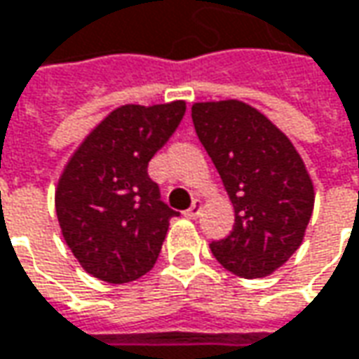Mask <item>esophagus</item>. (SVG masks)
I'll return each mask as SVG.
<instances>
[{"mask_svg": "<svg viewBox=\"0 0 359 359\" xmlns=\"http://www.w3.org/2000/svg\"><path fill=\"white\" fill-rule=\"evenodd\" d=\"M200 214H201V200H194V203H191V208L186 212V215L189 217V219H196Z\"/></svg>", "mask_w": 359, "mask_h": 359, "instance_id": "1", "label": "esophagus"}]
</instances>
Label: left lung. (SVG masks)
<instances>
[{
  "mask_svg": "<svg viewBox=\"0 0 359 359\" xmlns=\"http://www.w3.org/2000/svg\"><path fill=\"white\" fill-rule=\"evenodd\" d=\"M191 119L236 212L212 254L240 278H266L302 245L310 224L316 194L306 163L282 130L243 102L194 104Z\"/></svg>",
  "mask_w": 359,
  "mask_h": 359,
  "instance_id": "1",
  "label": "left lung"
}]
</instances>
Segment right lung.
I'll list each match as a JSON object with an SVG mask.
<instances>
[{
  "label": "right lung",
  "instance_id": "add662e5",
  "mask_svg": "<svg viewBox=\"0 0 359 359\" xmlns=\"http://www.w3.org/2000/svg\"><path fill=\"white\" fill-rule=\"evenodd\" d=\"M186 102L114 109L74 151L55 189L63 240L81 268L128 283L154 268L177 212L159 200L147 163L177 130Z\"/></svg>",
  "mask_w": 359,
  "mask_h": 359
}]
</instances>
